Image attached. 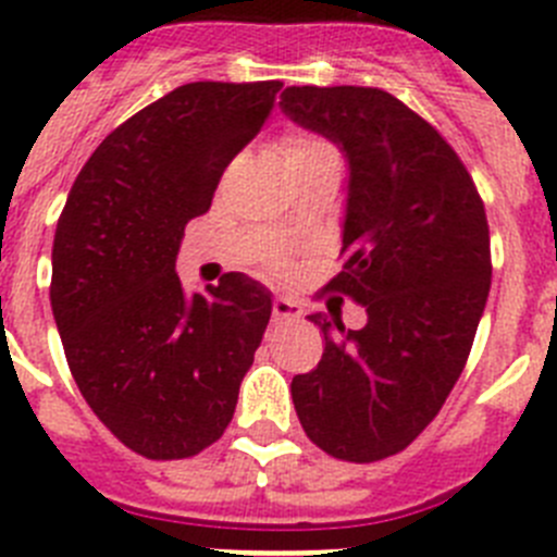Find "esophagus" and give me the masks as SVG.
Wrapping results in <instances>:
<instances>
[{
    "label": "esophagus",
    "instance_id": "34e87169",
    "mask_svg": "<svg viewBox=\"0 0 557 557\" xmlns=\"http://www.w3.org/2000/svg\"><path fill=\"white\" fill-rule=\"evenodd\" d=\"M272 315L274 321H296L302 315V305L288 299V296H277L272 302Z\"/></svg>",
    "mask_w": 557,
    "mask_h": 557
}]
</instances>
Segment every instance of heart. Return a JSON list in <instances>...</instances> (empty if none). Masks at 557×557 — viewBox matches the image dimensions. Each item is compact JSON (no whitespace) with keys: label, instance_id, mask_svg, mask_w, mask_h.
Returning a JSON list of instances; mask_svg holds the SVG:
<instances>
[{"label":"heart","instance_id":"b5f03b06","mask_svg":"<svg viewBox=\"0 0 557 557\" xmlns=\"http://www.w3.org/2000/svg\"><path fill=\"white\" fill-rule=\"evenodd\" d=\"M280 159L290 170L310 168V164H324V161H337L335 148L326 139L313 137V134H288L280 143Z\"/></svg>","mask_w":557,"mask_h":557}]
</instances>
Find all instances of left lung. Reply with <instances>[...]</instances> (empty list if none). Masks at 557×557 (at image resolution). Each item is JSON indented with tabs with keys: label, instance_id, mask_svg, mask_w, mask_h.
Returning <instances> with one entry per match:
<instances>
[{
	"label": "left lung",
	"instance_id": "8db88e82",
	"mask_svg": "<svg viewBox=\"0 0 557 557\" xmlns=\"http://www.w3.org/2000/svg\"><path fill=\"white\" fill-rule=\"evenodd\" d=\"M280 109L346 156V263L332 285L368 313L349 332L308 315L326 349L290 396L321 450L379 461L436 418L465 371L492 283L486 211L456 150L389 92L288 87Z\"/></svg>",
	"mask_w": 557,
	"mask_h": 557
}]
</instances>
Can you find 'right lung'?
Listing matches in <instances>:
<instances>
[{"mask_svg":"<svg viewBox=\"0 0 557 557\" xmlns=\"http://www.w3.org/2000/svg\"><path fill=\"white\" fill-rule=\"evenodd\" d=\"M280 87H175L92 150L57 222L51 310L67 366L98 420L148 459L220 440L267 332L272 290L227 272L186 294L175 258Z\"/></svg>","mask_w":557,"mask_h":557,"instance_id":"1","label":"right lung"}]
</instances>
